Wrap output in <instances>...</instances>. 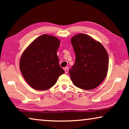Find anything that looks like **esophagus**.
Listing matches in <instances>:
<instances>
[{
  "label": "esophagus",
  "mask_w": 129,
  "mask_h": 129,
  "mask_svg": "<svg viewBox=\"0 0 129 129\" xmlns=\"http://www.w3.org/2000/svg\"><path fill=\"white\" fill-rule=\"evenodd\" d=\"M64 72H65V73L66 74H68V72H69V68L68 67H66V68H65L64 69Z\"/></svg>",
  "instance_id": "obj_1"
}]
</instances>
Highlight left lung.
Instances as JSON below:
<instances>
[{"label": "left lung", "mask_w": 129, "mask_h": 129, "mask_svg": "<svg viewBox=\"0 0 129 129\" xmlns=\"http://www.w3.org/2000/svg\"><path fill=\"white\" fill-rule=\"evenodd\" d=\"M75 63L69 70L70 78L76 87L91 90L105 80L109 68V56L100 42L85 34L71 39Z\"/></svg>", "instance_id": "obj_1"}]
</instances>
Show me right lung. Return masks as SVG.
<instances>
[{"label":"right lung","instance_id":"add662e5","mask_svg":"<svg viewBox=\"0 0 129 129\" xmlns=\"http://www.w3.org/2000/svg\"><path fill=\"white\" fill-rule=\"evenodd\" d=\"M60 40L56 37L43 35L36 39L20 60L23 76L31 87L38 90L50 89L64 73L59 64L57 51Z\"/></svg>","mask_w":129,"mask_h":129}]
</instances>
